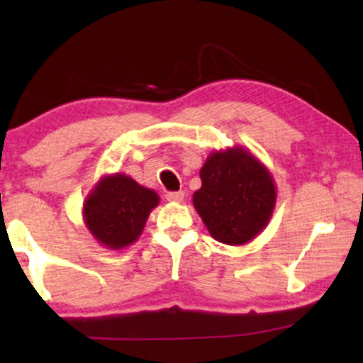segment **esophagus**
Returning <instances> with one entry per match:
<instances>
[{"label": "esophagus", "mask_w": 363, "mask_h": 363, "mask_svg": "<svg viewBox=\"0 0 363 363\" xmlns=\"http://www.w3.org/2000/svg\"><path fill=\"white\" fill-rule=\"evenodd\" d=\"M165 196H167L168 201L180 203V201H183V198H185V193H183V191H170V193H167Z\"/></svg>", "instance_id": "obj_1"}]
</instances>
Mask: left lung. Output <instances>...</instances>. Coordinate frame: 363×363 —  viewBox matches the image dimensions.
I'll use <instances>...</instances> for the list:
<instances>
[{"label": "left lung", "mask_w": 363, "mask_h": 363, "mask_svg": "<svg viewBox=\"0 0 363 363\" xmlns=\"http://www.w3.org/2000/svg\"><path fill=\"white\" fill-rule=\"evenodd\" d=\"M193 205L216 241L250 242L269 223L276 185L269 170L242 147L213 152L200 170Z\"/></svg>", "instance_id": "left-lung-1"}]
</instances>
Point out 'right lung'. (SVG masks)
<instances>
[{"instance_id":"1","label":"right lung","mask_w":363,"mask_h":363,"mask_svg":"<svg viewBox=\"0 0 363 363\" xmlns=\"http://www.w3.org/2000/svg\"><path fill=\"white\" fill-rule=\"evenodd\" d=\"M158 200L155 191L123 173L107 175L86 198L84 221L102 246L122 250L138 240Z\"/></svg>"}]
</instances>
